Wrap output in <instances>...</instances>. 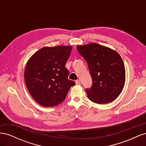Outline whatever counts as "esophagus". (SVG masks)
I'll list each match as a JSON object with an SVG mask.
<instances>
[{
	"label": "esophagus",
	"instance_id": "34e87169",
	"mask_svg": "<svg viewBox=\"0 0 146 146\" xmlns=\"http://www.w3.org/2000/svg\"><path fill=\"white\" fill-rule=\"evenodd\" d=\"M76 84L77 85H80L81 83H80V80H76Z\"/></svg>",
	"mask_w": 146,
	"mask_h": 146
}]
</instances>
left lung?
<instances>
[{
  "instance_id": "left-lung-1",
  "label": "left lung",
  "mask_w": 146,
  "mask_h": 146,
  "mask_svg": "<svg viewBox=\"0 0 146 146\" xmlns=\"http://www.w3.org/2000/svg\"><path fill=\"white\" fill-rule=\"evenodd\" d=\"M86 61L92 85L86 89L88 98L96 104H108L121 93L125 82V69L121 56L114 50L92 42L77 46Z\"/></svg>"
}]
</instances>
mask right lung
I'll list each match as a JSON object with an SVG mask.
<instances>
[{"instance_id": "add662e5", "label": "right lung", "mask_w": 146, "mask_h": 146, "mask_svg": "<svg viewBox=\"0 0 146 146\" xmlns=\"http://www.w3.org/2000/svg\"><path fill=\"white\" fill-rule=\"evenodd\" d=\"M72 46L44 47L30 57L25 66V83L33 99L44 107H52L64 100L70 88L65 67Z\"/></svg>"}]
</instances>
